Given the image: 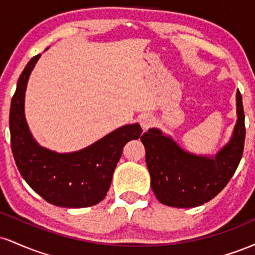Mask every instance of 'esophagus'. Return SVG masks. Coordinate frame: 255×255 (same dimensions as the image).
<instances>
[{"instance_id":"34e87169","label":"esophagus","mask_w":255,"mask_h":255,"mask_svg":"<svg viewBox=\"0 0 255 255\" xmlns=\"http://www.w3.org/2000/svg\"><path fill=\"white\" fill-rule=\"evenodd\" d=\"M140 125H141L142 129H148L152 125V119L150 116H144V118L141 119V121H140Z\"/></svg>"}]
</instances>
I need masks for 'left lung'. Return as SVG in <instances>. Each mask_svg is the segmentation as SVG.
Listing matches in <instances>:
<instances>
[{
  "label": "left lung",
  "instance_id": "1",
  "mask_svg": "<svg viewBox=\"0 0 255 255\" xmlns=\"http://www.w3.org/2000/svg\"><path fill=\"white\" fill-rule=\"evenodd\" d=\"M236 99L239 119L233 137L213 158L193 156L154 128L142 134L140 140L146 150L152 191L160 203L180 209L195 207L211 200L227 186L245 147V111L240 91Z\"/></svg>",
  "mask_w": 255,
  "mask_h": 255
}]
</instances>
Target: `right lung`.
<instances>
[{"mask_svg":"<svg viewBox=\"0 0 255 255\" xmlns=\"http://www.w3.org/2000/svg\"><path fill=\"white\" fill-rule=\"evenodd\" d=\"M40 55L32 57L17 80L9 111L10 145L24 180L44 200L61 207H87L101 203L111 184L122 148L141 134L139 125H128L84 150L55 153L32 137L24 115L28 77Z\"/></svg>","mask_w":255,"mask_h":255,"instance_id":"right-lung-1","label":"right lung"}]
</instances>
